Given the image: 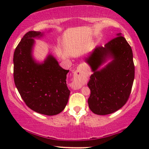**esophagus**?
Returning <instances> with one entry per match:
<instances>
[{
    "instance_id": "esophagus-1",
    "label": "esophagus",
    "mask_w": 149,
    "mask_h": 149,
    "mask_svg": "<svg viewBox=\"0 0 149 149\" xmlns=\"http://www.w3.org/2000/svg\"><path fill=\"white\" fill-rule=\"evenodd\" d=\"M86 71L87 66L85 64H80L77 68L76 71L73 74V87L74 88H80L82 85L85 84L86 81Z\"/></svg>"
}]
</instances>
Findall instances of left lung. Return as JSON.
Segmentation results:
<instances>
[{"label": "left lung", "mask_w": 149, "mask_h": 149, "mask_svg": "<svg viewBox=\"0 0 149 149\" xmlns=\"http://www.w3.org/2000/svg\"><path fill=\"white\" fill-rule=\"evenodd\" d=\"M108 57H112L113 61L98 71ZM85 61L94 71L88 83L90 110L97 115H107L123 107L131 94L134 78L132 50L125 38L118 33L104 47L97 46Z\"/></svg>", "instance_id": "1"}]
</instances>
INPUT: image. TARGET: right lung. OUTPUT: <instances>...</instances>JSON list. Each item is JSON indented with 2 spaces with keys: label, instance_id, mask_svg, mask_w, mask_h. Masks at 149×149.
Wrapping results in <instances>:
<instances>
[{
  "label": "right lung",
  "instance_id": "right-lung-1",
  "mask_svg": "<svg viewBox=\"0 0 149 149\" xmlns=\"http://www.w3.org/2000/svg\"><path fill=\"white\" fill-rule=\"evenodd\" d=\"M40 31H29L14 52V80L20 96L31 110L47 116L57 115L67 104L70 90L66 85L69 70L59 66L49 55L43 64H37L31 55L34 38Z\"/></svg>",
  "mask_w": 149,
  "mask_h": 149
}]
</instances>
